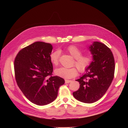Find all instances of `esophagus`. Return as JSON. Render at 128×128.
I'll return each instance as SVG.
<instances>
[{
    "mask_svg": "<svg viewBox=\"0 0 128 128\" xmlns=\"http://www.w3.org/2000/svg\"><path fill=\"white\" fill-rule=\"evenodd\" d=\"M72 82L71 80H65V83L67 84L69 83H70Z\"/></svg>",
    "mask_w": 128,
    "mask_h": 128,
    "instance_id": "34e87169",
    "label": "esophagus"
}]
</instances>
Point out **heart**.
Returning <instances> with one entry per match:
<instances>
[{
    "mask_svg": "<svg viewBox=\"0 0 128 128\" xmlns=\"http://www.w3.org/2000/svg\"><path fill=\"white\" fill-rule=\"evenodd\" d=\"M67 52L74 58L72 65L76 66L80 72H84L91 65L93 58L89 53L82 54V51L75 45H70L67 48ZM60 52L59 50L52 52L50 55V59L54 66H58L59 63ZM77 69L75 67L70 68L61 67L55 70L56 75L58 76L69 79L75 77L78 73Z\"/></svg>",
    "mask_w": 128,
    "mask_h": 128,
    "instance_id": "1",
    "label": "heart"
}]
</instances>
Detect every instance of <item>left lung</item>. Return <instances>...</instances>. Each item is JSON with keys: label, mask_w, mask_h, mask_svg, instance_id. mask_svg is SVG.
<instances>
[{"label": "left lung", "mask_w": 128, "mask_h": 128, "mask_svg": "<svg viewBox=\"0 0 128 128\" xmlns=\"http://www.w3.org/2000/svg\"><path fill=\"white\" fill-rule=\"evenodd\" d=\"M93 61L86 73L76 80L80 83L78 90L73 96L78 101L93 103L105 94L114 76L115 61L113 53L106 45L94 42L90 47Z\"/></svg>", "instance_id": "left-lung-1"}]
</instances>
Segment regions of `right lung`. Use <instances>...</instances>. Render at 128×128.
Here are the masks:
<instances>
[{
    "label": "right lung",
    "mask_w": 128,
    "mask_h": 128,
    "mask_svg": "<svg viewBox=\"0 0 128 128\" xmlns=\"http://www.w3.org/2000/svg\"><path fill=\"white\" fill-rule=\"evenodd\" d=\"M51 44L36 42L23 48L14 60L15 77L18 86L32 102L42 106L57 97L64 78L53 76V65L50 59Z\"/></svg>",
    "instance_id": "add662e5"
}]
</instances>
